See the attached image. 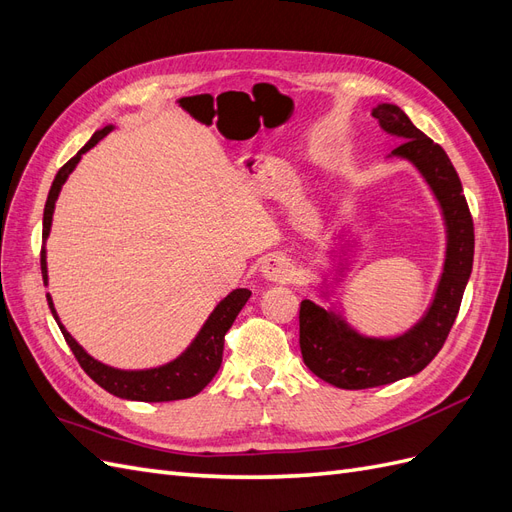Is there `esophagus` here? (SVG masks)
Segmentation results:
<instances>
[{
    "label": "esophagus",
    "mask_w": 512,
    "mask_h": 512,
    "mask_svg": "<svg viewBox=\"0 0 512 512\" xmlns=\"http://www.w3.org/2000/svg\"><path fill=\"white\" fill-rule=\"evenodd\" d=\"M260 273L265 280L271 282H286L290 277V262L280 254H269L262 258Z\"/></svg>",
    "instance_id": "esophagus-1"
}]
</instances>
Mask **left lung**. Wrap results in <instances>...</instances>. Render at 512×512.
Masks as SVG:
<instances>
[{
  "mask_svg": "<svg viewBox=\"0 0 512 512\" xmlns=\"http://www.w3.org/2000/svg\"><path fill=\"white\" fill-rule=\"evenodd\" d=\"M380 128L401 138L389 158L410 162L436 196L444 226L446 252L436 292L423 318L395 337H369L356 331L342 314L314 301H301L299 344L303 363L320 380L337 389H371L423 371L444 346L457 318L474 260V224L455 166L446 151L418 130L397 104L371 108Z\"/></svg>",
  "mask_w": 512,
  "mask_h": 512,
  "instance_id": "left-lung-1",
  "label": "left lung"
}]
</instances>
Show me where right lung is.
<instances>
[{"label": "right lung", "mask_w": 512, "mask_h": 512, "mask_svg": "<svg viewBox=\"0 0 512 512\" xmlns=\"http://www.w3.org/2000/svg\"><path fill=\"white\" fill-rule=\"evenodd\" d=\"M113 130V126H104L94 136L89 138V143L76 153L72 160H68L64 166L59 168L55 175V181L51 185L49 198H46L44 205V218H42V241L49 239L51 224H53V211H55V200L61 192V185L66 183L76 164L81 162L83 153H87L91 147H96L102 138ZM40 269H42V280L44 286L49 284V271H46V250L42 245L40 252ZM252 297V292L247 288H235L228 297H224L218 305H215L213 312L209 314L203 329L198 331L194 342L185 348L175 361H170L160 367L151 369H117L111 365H104L94 356L87 354L85 348L76 342V339L66 331L64 324L59 322V316L55 312V305L51 294L46 292V301H49L51 314L55 322L59 324L64 339L68 342L70 350L74 352L76 361L81 363L85 374L100 384L104 391H108L115 397L130 399V401H175V399H188L198 395L205 386L218 374L222 365V352H224V335L232 327V322L239 316L247 299Z\"/></svg>", "instance_id": "add662e5"}]
</instances>
